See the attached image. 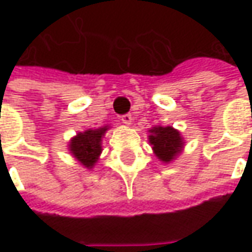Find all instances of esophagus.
Wrapping results in <instances>:
<instances>
[{"mask_svg": "<svg viewBox=\"0 0 252 252\" xmlns=\"http://www.w3.org/2000/svg\"><path fill=\"white\" fill-rule=\"evenodd\" d=\"M121 121L123 122L126 126H130L131 122H133V118H131V115H129V113H127V115H123V116H122Z\"/></svg>", "mask_w": 252, "mask_h": 252, "instance_id": "esophagus-1", "label": "esophagus"}]
</instances>
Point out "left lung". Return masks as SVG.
Segmentation results:
<instances>
[{"label":"left lung","mask_w":252,"mask_h":252,"mask_svg":"<svg viewBox=\"0 0 252 252\" xmlns=\"http://www.w3.org/2000/svg\"><path fill=\"white\" fill-rule=\"evenodd\" d=\"M149 143L154 156L164 164L177 160L185 147L181 131L172 126H154L149 129Z\"/></svg>","instance_id":"1"}]
</instances>
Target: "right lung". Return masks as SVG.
<instances>
[{
	"mask_svg": "<svg viewBox=\"0 0 252 252\" xmlns=\"http://www.w3.org/2000/svg\"><path fill=\"white\" fill-rule=\"evenodd\" d=\"M109 130V126H102L98 129H87L78 131L68 141V151L74 160H77L84 168L92 169L99 160L102 153V139Z\"/></svg>",
	"mask_w": 252,
	"mask_h": 252,
	"instance_id": "obj_1",
	"label": "right lung"
}]
</instances>
